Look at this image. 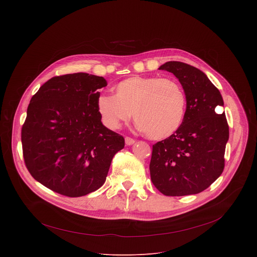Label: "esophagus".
Instances as JSON below:
<instances>
[{
	"label": "esophagus",
	"instance_id": "esophagus-1",
	"mask_svg": "<svg viewBox=\"0 0 257 257\" xmlns=\"http://www.w3.org/2000/svg\"><path fill=\"white\" fill-rule=\"evenodd\" d=\"M134 142H135V140H134L133 138H131V137H125V143H126L127 145H132V144H134Z\"/></svg>",
	"mask_w": 257,
	"mask_h": 257
}]
</instances>
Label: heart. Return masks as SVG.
Masks as SVG:
<instances>
[{
  "mask_svg": "<svg viewBox=\"0 0 257 257\" xmlns=\"http://www.w3.org/2000/svg\"><path fill=\"white\" fill-rule=\"evenodd\" d=\"M116 94H101L97 108L105 126L120 128L134 114L138 128L151 139L172 136L185 116L186 96L173 79L159 76H132L119 82Z\"/></svg>",
  "mask_w": 257,
  "mask_h": 257,
  "instance_id": "obj_1",
  "label": "heart"
}]
</instances>
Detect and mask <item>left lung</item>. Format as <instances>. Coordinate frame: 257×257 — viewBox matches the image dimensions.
Returning <instances> with one entry per match:
<instances>
[{
  "mask_svg": "<svg viewBox=\"0 0 257 257\" xmlns=\"http://www.w3.org/2000/svg\"><path fill=\"white\" fill-rule=\"evenodd\" d=\"M160 70L179 79L186 95V112L180 128L170 137L153 145L150 164L155 187L166 196L197 194L222 175L229 125L219 90L199 69L171 61Z\"/></svg>",
  "mask_w": 257,
  "mask_h": 257,
  "instance_id": "8db88e82",
  "label": "left lung"
}]
</instances>
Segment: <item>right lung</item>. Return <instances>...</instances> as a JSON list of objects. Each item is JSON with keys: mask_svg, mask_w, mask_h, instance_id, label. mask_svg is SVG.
I'll return each instance as SVG.
<instances>
[{"mask_svg": "<svg viewBox=\"0 0 257 257\" xmlns=\"http://www.w3.org/2000/svg\"><path fill=\"white\" fill-rule=\"evenodd\" d=\"M103 77L87 73L55 76L41 86L27 107L22 152L30 175L68 197L84 196L105 181L122 135L101 123L97 108Z\"/></svg>", "mask_w": 257, "mask_h": 257, "instance_id": "right-lung-1", "label": "right lung"}]
</instances>
